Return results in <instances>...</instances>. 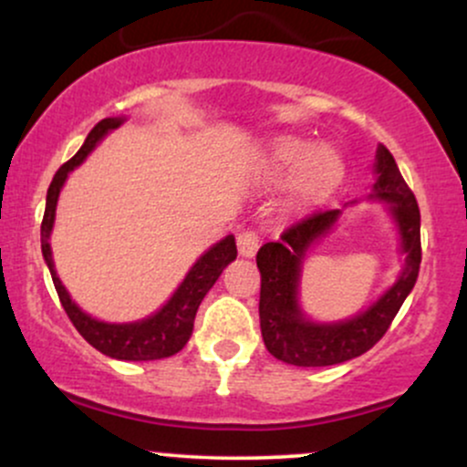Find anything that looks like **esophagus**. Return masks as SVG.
I'll list each match as a JSON object with an SVG mask.
<instances>
[{"mask_svg":"<svg viewBox=\"0 0 467 467\" xmlns=\"http://www.w3.org/2000/svg\"><path fill=\"white\" fill-rule=\"evenodd\" d=\"M237 250L241 256H254L259 250V234L254 230H244L237 234Z\"/></svg>","mask_w":467,"mask_h":467,"instance_id":"esophagus-1","label":"esophagus"}]
</instances>
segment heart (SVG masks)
Here are the masks:
<instances>
[{
    "label": "heart",
    "instance_id": "1",
    "mask_svg": "<svg viewBox=\"0 0 467 467\" xmlns=\"http://www.w3.org/2000/svg\"><path fill=\"white\" fill-rule=\"evenodd\" d=\"M267 171L275 178L292 175L289 195L309 203L325 197L342 178V158L331 147H314L296 138H281L267 151Z\"/></svg>",
    "mask_w": 467,
    "mask_h": 467
}]
</instances>
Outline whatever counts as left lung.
I'll use <instances>...</instances> for the list:
<instances>
[{
    "mask_svg": "<svg viewBox=\"0 0 467 467\" xmlns=\"http://www.w3.org/2000/svg\"><path fill=\"white\" fill-rule=\"evenodd\" d=\"M375 173L378 182L373 184L371 197L390 203L389 211L398 223L401 252L406 254L404 270L393 287L353 318L312 323L305 318L298 305L305 252L334 228L340 211H314L283 230L281 239L264 244L256 252V267L261 272V336L276 360L294 367H331L362 356L387 334L401 303L415 287L421 264L420 206L384 144H379L375 155Z\"/></svg>",
    "mask_w": 467,
    "mask_h": 467,
    "instance_id": "left-lung-1",
    "label": "left lung"
}]
</instances>
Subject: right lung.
<instances>
[{
    "label": "right lung",
    "instance_id": "add662e5",
    "mask_svg": "<svg viewBox=\"0 0 467 467\" xmlns=\"http://www.w3.org/2000/svg\"><path fill=\"white\" fill-rule=\"evenodd\" d=\"M125 118H105L85 138L83 147L72 160H67L57 175L52 178L50 189H47L46 197V213L44 222H41V252L47 267H50L52 283H55L58 301H61L63 309H66L67 318L77 327V331L94 349H99L105 356L116 358V360H131V362H144V360H162V358L175 356V353L184 349L192 334V323H195V314L208 289L215 285L219 275L223 272L230 261L237 259V244H234L233 234L222 239L219 244L213 245L197 259V264L191 267L182 285L175 289L173 296L164 305L160 312L144 320H136V323H103L96 320L89 314H85L77 303L69 298L67 289L63 287L61 278L57 276L55 261H52L50 250V233L55 226V213L58 192H61L63 184H66L67 173L74 171L77 166L92 153V149L99 144L109 131L120 127Z\"/></svg>",
    "mask_w": 467,
    "mask_h": 467
}]
</instances>
